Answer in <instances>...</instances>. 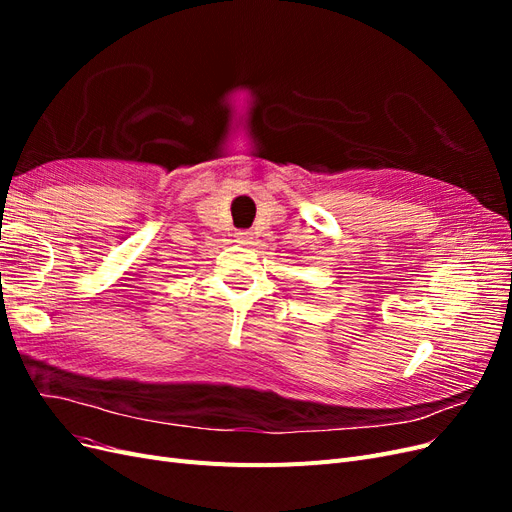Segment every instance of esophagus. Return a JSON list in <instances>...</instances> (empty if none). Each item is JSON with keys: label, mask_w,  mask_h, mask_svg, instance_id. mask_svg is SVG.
I'll return each instance as SVG.
<instances>
[{"label": "esophagus", "mask_w": 512, "mask_h": 512, "mask_svg": "<svg viewBox=\"0 0 512 512\" xmlns=\"http://www.w3.org/2000/svg\"><path fill=\"white\" fill-rule=\"evenodd\" d=\"M235 237H237V241L243 243V245H250V243H252V232H250V230H237Z\"/></svg>", "instance_id": "obj_1"}]
</instances>
